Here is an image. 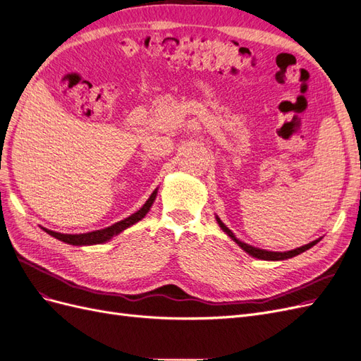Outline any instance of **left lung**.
Returning <instances> with one entry per match:
<instances>
[{"label":"left lung","mask_w":361,"mask_h":361,"mask_svg":"<svg viewBox=\"0 0 361 361\" xmlns=\"http://www.w3.org/2000/svg\"><path fill=\"white\" fill-rule=\"evenodd\" d=\"M216 223L220 224V227L223 228V232H226L228 236H231V238L233 239V241L245 251V253H248L250 256H253V257L262 259V260H285V259H290V257H293V256H298V255L304 253L305 250L312 248L313 245H316V244H318V243L321 241V238H319V239H316V241H312V243H309V244H305V245H302V247H300V248L290 250V251H268V250H260V248H256V247H251V245H248V244H245V243H243V241H239V239L233 235V232L231 231V228L226 227V224H224L218 216H216Z\"/></svg>","instance_id":"1"}]
</instances>
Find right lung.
Masks as SVG:
<instances>
[{
    "label": "right lung",
    "instance_id": "1",
    "mask_svg": "<svg viewBox=\"0 0 361 361\" xmlns=\"http://www.w3.org/2000/svg\"><path fill=\"white\" fill-rule=\"evenodd\" d=\"M157 192H158V188L150 194V197L147 199V202L140 207V209L129 215L128 218H125V220L118 221L110 227H105V228H101V231H94V232H87V233H80V235H68V233H59V232H52V231H48V228L42 227L43 231H45L48 235L54 236L60 239V241L66 243V244H71V245H94V244H104L106 241H110V239L116 235H118L120 232H123L125 228H128L129 226H133L135 223H138L141 218H145L146 214L150 211V206L154 204L155 199H157Z\"/></svg>",
    "mask_w": 361,
    "mask_h": 361
}]
</instances>
